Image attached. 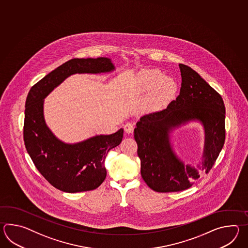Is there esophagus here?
<instances>
[{
  "label": "esophagus",
  "mask_w": 248,
  "mask_h": 248,
  "mask_svg": "<svg viewBox=\"0 0 248 248\" xmlns=\"http://www.w3.org/2000/svg\"><path fill=\"white\" fill-rule=\"evenodd\" d=\"M124 129L127 134H132L135 129V125L132 123H126V125L124 126Z\"/></svg>",
  "instance_id": "1"
}]
</instances>
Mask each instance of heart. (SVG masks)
<instances>
[{
  "label": "heart",
  "instance_id": "1",
  "mask_svg": "<svg viewBox=\"0 0 248 248\" xmlns=\"http://www.w3.org/2000/svg\"><path fill=\"white\" fill-rule=\"evenodd\" d=\"M138 83L143 90L153 89V100L155 103L169 98L174 92V81L170 77H163L161 73L156 70L142 71L137 76Z\"/></svg>",
  "mask_w": 248,
  "mask_h": 248
}]
</instances>
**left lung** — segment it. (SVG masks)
<instances>
[{"mask_svg": "<svg viewBox=\"0 0 248 248\" xmlns=\"http://www.w3.org/2000/svg\"><path fill=\"white\" fill-rule=\"evenodd\" d=\"M182 85L175 100L162 111L140 118L134 130L141 175L157 192L190 188L206 174L221 153L225 141V106L216 90L189 66L180 63ZM201 122L205 130L202 161L196 167L185 164L174 153L170 133L188 122Z\"/></svg>", "mask_w": 248, "mask_h": 248, "instance_id": "8db88e82", "label": "left lung"}]
</instances>
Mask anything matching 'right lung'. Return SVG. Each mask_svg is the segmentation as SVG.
<instances>
[{
    "instance_id": "obj_1",
    "label": "right lung",
    "mask_w": 248,
    "mask_h": 248,
    "mask_svg": "<svg viewBox=\"0 0 248 248\" xmlns=\"http://www.w3.org/2000/svg\"><path fill=\"white\" fill-rule=\"evenodd\" d=\"M114 69L110 58H74L33 85L27 95L25 145L38 171L58 190L75 193L96 189L106 179V155L122 142L123 129L76 143L62 142L45 122L44 98L73 74H102Z\"/></svg>"
}]
</instances>
